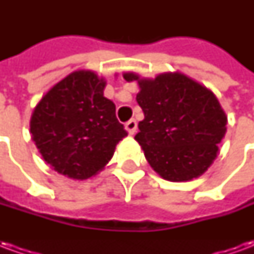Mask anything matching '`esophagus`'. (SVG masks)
I'll return each instance as SVG.
<instances>
[{"mask_svg":"<svg viewBox=\"0 0 254 254\" xmlns=\"http://www.w3.org/2000/svg\"><path fill=\"white\" fill-rule=\"evenodd\" d=\"M125 127H127V130L130 133V134H134V133H136V130H137V122L134 121V120H130V121L127 122Z\"/></svg>","mask_w":254,"mask_h":254,"instance_id":"34e87169","label":"esophagus"}]
</instances>
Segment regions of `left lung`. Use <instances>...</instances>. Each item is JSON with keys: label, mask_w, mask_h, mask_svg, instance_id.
<instances>
[{"label": "left lung", "mask_w": 254, "mask_h": 254, "mask_svg": "<svg viewBox=\"0 0 254 254\" xmlns=\"http://www.w3.org/2000/svg\"><path fill=\"white\" fill-rule=\"evenodd\" d=\"M127 81H137L136 100L144 120L134 136L149 166L163 180L191 181L202 176L219 154L227 117L211 89L180 72L155 78L125 72Z\"/></svg>", "instance_id": "left-lung-1"}]
</instances>
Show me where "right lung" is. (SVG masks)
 <instances>
[{"mask_svg":"<svg viewBox=\"0 0 254 254\" xmlns=\"http://www.w3.org/2000/svg\"><path fill=\"white\" fill-rule=\"evenodd\" d=\"M105 87V77L94 70H74L53 85L32 111L31 138L58 174L77 181L96 176L127 136L116 105L103 95Z\"/></svg>","mask_w":254,"mask_h":254,"instance_id":"add662e5","label":"right lung"}]
</instances>
